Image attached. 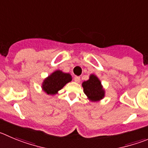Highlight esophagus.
I'll list each match as a JSON object with an SVG mask.
<instances>
[{
	"mask_svg": "<svg viewBox=\"0 0 148 148\" xmlns=\"http://www.w3.org/2000/svg\"><path fill=\"white\" fill-rule=\"evenodd\" d=\"M74 81H75V82H77V83L80 82V77H77V76H76V77H74Z\"/></svg>",
	"mask_w": 148,
	"mask_h": 148,
	"instance_id": "obj_1",
	"label": "esophagus"
}]
</instances>
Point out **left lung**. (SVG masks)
Returning a JSON list of instances; mask_svg holds the SVG:
<instances>
[{"label": "left lung", "instance_id": "1", "mask_svg": "<svg viewBox=\"0 0 148 148\" xmlns=\"http://www.w3.org/2000/svg\"><path fill=\"white\" fill-rule=\"evenodd\" d=\"M84 93L91 101H99L103 99L105 90L103 88L100 79L95 74H90L89 79L82 84Z\"/></svg>", "mask_w": 148, "mask_h": 148}]
</instances>
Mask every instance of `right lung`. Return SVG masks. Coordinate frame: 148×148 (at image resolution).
Masks as SVG:
<instances>
[{"instance_id": "add662e5", "label": "right lung", "mask_w": 148, "mask_h": 148, "mask_svg": "<svg viewBox=\"0 0 148 148\" xmlns=\"http://www.w3.org/2000/svg\"><path fill=\"white\" fill-rule=\"evenodd\" d=\"M71 80V74L63 72L60 70H56L45 79L41 88L47 94L55 95Z\"/></svg>"}]
</instances>
